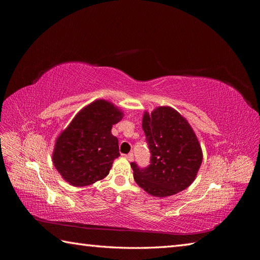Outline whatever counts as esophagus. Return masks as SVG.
<instances>
[{
    "instance_id": "obj_1",
    "label": "esophagus",
    "mask_w": 260,
    "mask_h": 260,
    "mask_svg": "<svg viewBox=\"0 0 260 260\" xmlns=\"http://www.w3.org/2000/svg\"><path fill=\"white\" fill-rule=\"evenodd\" d=\"M125 158H127L128 160H132L133 159V153H129V154H125L124 155Z\"/></svg>"
}]
</instances>
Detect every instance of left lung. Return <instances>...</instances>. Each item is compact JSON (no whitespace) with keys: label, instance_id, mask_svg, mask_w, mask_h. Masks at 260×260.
I'll return each mask as SVG.
<instances>
[{"label":"left lung","instance_id":"left-lung-1","mask_svg":"<svg viewBox=\"0 0 260 260\" xmlns=\"http://www.w3.org/2000/svg\"><path fill=\"white\" fill-rule=\"evenodd\" d=\"M151 161L145 168L131 162L138 185L156 198H166L185 190L202 165V148L193 129L171 107L145 113L142 120Z\"/></svg>","mask_w":260,"mask_h":260}]
</instances>
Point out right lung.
I'll list each match as a JSON object with an SVG mask.
<instances>
[{
  "label": "right lung",
  "mask_w": 260,
  "mask_h": 260,
  "mask_svg": "<svg viewBox=\"0 0 260 260\" xmlns=\"http://www.w3.org/2000/svg\"><path fill=\"white\" fill-rule=\"evenodd\" d=\"M122 113L113 104L98 100L77 114L56 140L53 164L67 182L89 185L105 178L119 154L113 124Z\"/></svg>",
  "instance_id": "obj_1"
}]
</instances>
